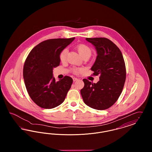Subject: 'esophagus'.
Masks as SVG:
<instances>
[{
	"label": "esophagus",
	"mask_w": 152,
	"mask_h": 152,
	"mask_svg": "<svg viewBox=\"0 0 152 152\" xmlns=\"http://www.w3.org/2000/svg\"><path fill=\"white\" fill-rule=\"evenodd\" d=\"M73 81H76L78 80V79H77V78H76V77H73Z\"/></svg>",
	"instance_id": "1"
}]
</instances>
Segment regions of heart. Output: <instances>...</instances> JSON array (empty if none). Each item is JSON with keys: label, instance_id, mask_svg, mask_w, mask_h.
Returning a JSON list of instances; mask_svg holds the SVG:
<instances>
[{"label": "heart", "instance_id": "heart-1", "mask_svg": "<svg viewBox=\"0 0 152 152\" xmlns=\"http://www.w3.org/2000/svg\"><path fill=\"white\" fill-rule=\"evenodd\" d=\"M76 48L77 51H78L80 55L82 56V58H84L86 56L89 57L91 55L92 50L91 48L86 44H79L76 46ZM68 52V50L67 48H64L61 51L59 55V58L61 61H64L66 60ZM81 71H82V69L81 68H75L73 69V72L76 74H77V73H79Z\"/></svg>", "mask_w": 152, "mask_h": 152}]
</instances>
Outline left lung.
Here are the masks:
<instances>
[{
    "label": "left lung",
    "instance_id": "8db88e82",
    "mask_svg": "<svg viewBox=\"0 0 152 152\" xmlns=\"http://www.w3.org/2000/svg\"><path fill=\"white\" fill-rule=\"evenodd\" d=\"M92 44L97 56L91 70L100 80L92 83L83 79L84 87L80 93L84 103L97 110L112 107L123 91L126 79V68L123 54L116 44L105 37L86 38Z\"/></svg>",
    "mask_w": 152,
    "mask_h": 152
}]
</instances>
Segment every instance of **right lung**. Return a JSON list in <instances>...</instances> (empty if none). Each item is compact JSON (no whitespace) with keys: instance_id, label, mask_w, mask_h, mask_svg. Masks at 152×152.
I'll use <instances>...</instances> for the list:
<instances>
[{"instance_id":"right-lung-1","label":"right lung","mask_w":152,"mask_h":152,"mask_svg":"<svg viewBox=\"0 0 152 152\" xmlns=\"http://www.w3.org/2000/svg\"><path fill=\"white\" fill-rule=\"evenodd\" d=\"M75 38L48 39L37 44L29 52L24 64L23 78L31 99L39 107L53 108L64 101L72 79L65 76L56 81L53 69L60 64L61 51Z\"/></svg>"}]
</instances>
